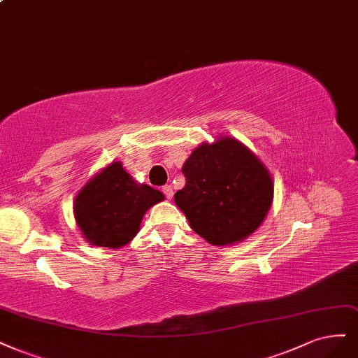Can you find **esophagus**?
I'll return each mask as SVG.
<instances>
[{
	"instance_id": "esophagus-1",
	"label": "esophagus",
	"mask_w": 358,
	"mask_h": 358,
	"mask_svg": "<svg viewBox=\"0 0 358 358\" xmlns=\"http://www.w3.org/2000/svg\"><path fill=\"white\" fill-rule=\"evenodd\" d=\"M163 192H164V195L167 196L169 200L173 199V188H171L170 185H166V187H163Z\"/></svg>"
}]
</instances>
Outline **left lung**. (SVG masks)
Here are the masks:
<instances>
[{
  "instance_id": "1",
  "label": "left lung",
  "mask_w": 358,
  "mask_h": 358,
  "mask_svg": "<svg viewBox=\"0 0 358 358\" xmlns=\"http://www.w3.org/2000/svg\"><path fill=\"white\" fill-rule=\"evenodd\" d=\"M185 187L175 203L191 228L213 245L240 243L264 222L273 204L269 171L248 146L224 136L203 142L185 162Z\"/></svg>"
}]
</instances>
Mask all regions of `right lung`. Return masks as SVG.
<instances>
[{
    "instance_id": "add662e5",
    "label": "right lung",
    "mask_w": 358,
    "mask_h": 358,
    "mask_svg": "<svg viewBox=\"0 0 358 358\" xmlns=\"http://www.w3.org/2000/svg\"><path fill=\"white\" fill-rule=\"evenodd\" d=\"M164 195L134 179L120 162L110 163L84 185L73 201V216L92 245L118 249L139 232L143 215Z\"/></svg>"
}]
</instances>
